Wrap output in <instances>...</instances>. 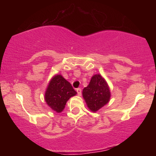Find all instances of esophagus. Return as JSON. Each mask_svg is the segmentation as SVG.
I'll use <instances>...</instances> for the list:
<instances>
[{"mask_svg":"<svg viewBox=\"0 0 156 156\" xmlns=\"http://www.w3.org/2000/svg\"><path fill=\"white\" fill-rule=\"evenodd\" d=\"M76 91H77L78 96H81V94H82V90H81L80 88H78L77 89H76Z\"/></svg>","mask_w":156,"mask_h":156,"instance_id":"obj_1","label":"esophagus"}]
</instances>
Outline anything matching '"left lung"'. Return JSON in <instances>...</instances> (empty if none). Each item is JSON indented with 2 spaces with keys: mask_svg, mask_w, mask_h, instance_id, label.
<instances>
[{
  "mask_svg": "<svg viewBox=\"0 0 156 156\" xmlns=\"http://www.w3.org/2000/svg\"><path fill=\"white\" fill-rule=\"evenodd\" d=\"M83 96L89 109L96 112L109 102L111 94L105 79L96 74L91 78L89 85L83 89Z\"/></svg>",
  "mask_w": 156,
  "mask_h": 156,
  "instance_id": "left-lung-1",
  "label": "left lung"
}]
</instances>
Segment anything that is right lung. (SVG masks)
Wrapping results in <instances>:
<instances>
[{
    "label": "right lung",
    "instance_id": "1",
    "mask_svg": "<svg viewBox=\"0 0 156 156\" xmlns=\"http://www.w3.org/2000/svg\"><path fill=\"white\" fill-rule=\"evenodd\" d=\"M77 94L68 81L61 75L51 79L45 93V101L53 110L58 113L64 109L67 100Z\"/></svg>",
    "mask_w": 156,
    "mask_h": 156
}]
</instances>
